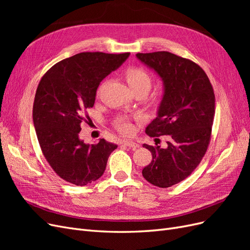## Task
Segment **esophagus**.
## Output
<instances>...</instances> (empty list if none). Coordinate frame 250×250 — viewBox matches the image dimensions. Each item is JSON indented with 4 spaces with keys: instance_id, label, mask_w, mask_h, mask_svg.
Wrapping results in <instances>:
<instances>
[{
    "instance_id": "esophagus-1",
    "label": "esophagus",
    "mask_w": 250,
    "mask_h": 250,
    "mask_svg": "<svg viewBox=\"0 0 250 250\" xmlns=\"http://www.w3.org/2000/svg\"><path fill=\"white\" fill-rule=\"evenodd\" d=\"M122 144H124V145H126L127 147L132 148V149H135V148L139 147V144L138 143H135V142L130 141V140H123Z\"/></svg>"
}]
</instances>
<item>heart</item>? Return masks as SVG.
Segmentation results:
<instances>
[{"label": "heart", "mask_w": 250, "mask_h": 250, "mask_svg": "<svg viewBox=\"0 0 250 250\" xmlns=\"http://www.w3.org/2000/svg\"><path fill=\"white\" fill-rule=\"evenodd\" d=\"M125 78L128 85L132 89V92L137 89H142L147 94L151 87V83H152L151 75L145 69L140 66L128 67L125 72ZM113 125L123 134H130L134 129L131 121L125 117H118L115 120V122H113Z\"/></svg>", "instance_id": "obj_1"}]
</instances>
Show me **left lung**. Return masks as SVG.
Wrapping results in <instances>:
<instances>
[{"instance_id":"1","label":"left lung","mask_w":250,"mask_h":250,"mask_svg":"<svg viewBox=\"0 0 250 250\" xmlns=\"http://www.w3.org/2000/svg\"><path fill=\"white\" fill-rule=\"evenodd\" d=\"M142 62L164 81L165 92L157 117L146 133L151 138L169 135L167 148L144 144L152 161L143 169L153 186L169 188L190 176L206 154L215 117V94L201 66L167 51L138 53Z\"/></svg>"}]
</instances>
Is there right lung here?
I'll use <instances>...</instances> for the list:
<instances>
[{
  "instance_id": "add662e5",
  "label": "right lung",
  "mask_w": 250,
  "mask_h": 250,
  "mask_svg": "<svg viewBox=\"0 0 250 250\" xmlns=\"http://www.w3.org/2000/svg\"><path fill=\"white\" fill-rule=\"evenodd\" d=\"M129 54L82 52L53 65L39 83L32 113L37 140L51 168L67 183L85 186L100 178L118 147L104 139L84 144L79 132L100 82Z\"/></svg>"
}]
</instances>
